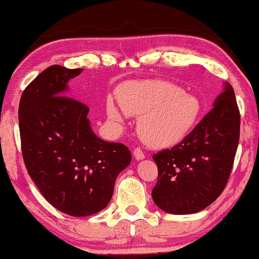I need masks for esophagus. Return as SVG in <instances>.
Here are the masks:
<instances>
[{
    "label": "esophagus",
    "instance_id": "34e87169",
    "mask_svg": "<svg viewBox=\"0 0 259 259\" xmlns=\"http://www.w3.org/2000/svg\"><path fill=\"white\" fill-rule=\"evenodd\" d=\"M133 154H134V157H136L137 160L145 159V154H144V152H142V149L140 147H137L136 149H134Z\"/></svg>",
    "mask_w": 259,
    "mask_h": 259
}]
</instances>
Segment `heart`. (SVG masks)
<instances>
[{
	"label": "heart",
	"instance_id": "1",
	"mask_svg": "<svg viewBox=\"0 0 259 259\" xmlns=\"http://www.w3.org/2000/svg\"><path fill=\"white\" fill-rule=\"evenodd\" d=\"M117 99L123 113L139 117V136L152 147L178 144L190 132L201 113L196 97L166 80L127 81L118 89ZM120 108L112 99L107 100V114L115 122L122 120Z\"/></svg>",
	"mask_w": 259,
	"mask_h": 259
}]
</instances>
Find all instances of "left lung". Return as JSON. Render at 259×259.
<instances>
[{
	"mask_svg": "<svg viewBox=\"0 0 259 259\" xmlns=\"http://www.w3.org/2000/svg\"><path fill=\"white\" fill-rule=\"evenodd\" d=\"M241 114L226 83L213 108L180 144L153 155L157 182L153 201L163 211L185 215L203 210L226 188L239 141Z\"/></svg>",
	"mask_w": 259,
	"mask_h": 259,
	"instance_id": "left-lung-1",
	"label": "left lung"
}]
</instances>
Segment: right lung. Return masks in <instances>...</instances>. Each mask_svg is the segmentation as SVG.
Here are the masks:
<instances>
[{
    "mask_svg": "<svg viewBox=\"0 0 259 259\" xmlns=\"http://www.w3.org/2000/svg\"><path fill=\"white\" fill-rule=\"evenodd\" d=\"M81 72L49 66L25 88L18 106L28 174L49 203L77 217L106 207L115 179L132 159L127 146L92 132L88 105L65 96L67 81Z\"/></svg>",
    "mask_w": 259,
    "mask_h": 259,
    "instance_id": "right-lung-1",
    "label": "right lung"
}]
</instances>
